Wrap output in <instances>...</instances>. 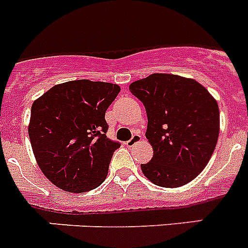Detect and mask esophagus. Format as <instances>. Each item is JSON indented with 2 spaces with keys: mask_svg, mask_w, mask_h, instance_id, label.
<instances>
[{
  "mask_svg": "<svg viewBox=\"0 0 248 248\" xmlns=\"http://www.w3.org/2000/svg\"><path fill=\"white\" fill-rule=\"evenodd\" d=\"M140 141H141V135L138 134V133H135V134L133 135V137H131V139L126 141V146L131 148V146H134L135 144L140 143Z\"/></svg>",
  "mask_w": 248,
  "mask_h": 248,
  "instance_id": "1",
  "label": "esophagus"
}]
</instances>
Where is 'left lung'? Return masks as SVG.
Segmentation results:
<instances>
[{
    "mask_svg": "<svg viewBox=\"0 0 248 248\" xmlns=\"http://www.w3.org/2000/svg\"><path fill=\"white\" fill-rule=\"evenodd\" d=\"M148 117L146 138L153 159L141 164L148 180L161 187H180L198 176L211 159L220 110L209 91L192 78L154 73L129 85Z\"/></svg>",
    "mask_w": 248,
    "mask_h": 248,
    "instance_id": "obj_1",
    "label": "left lung"
}]
</instances>
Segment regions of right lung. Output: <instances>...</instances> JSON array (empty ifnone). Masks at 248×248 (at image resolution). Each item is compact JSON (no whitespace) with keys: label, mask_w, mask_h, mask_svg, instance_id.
<instances>
[{"label":"right lung","mask_w":248,"mask_h":248,"mask_svg":"<svg viewBox=\"0 0 248 248\" xmlns=\"http://www.w3.org/2000/svg\"><path fill=\"white\" fill-rule=\"evenodd\" d=\"M119 92L118 84L78 79L54 85L33 102L31 145L39 169L57 187L87 192L105 180L119 144L105 135L104 117Z\"/></svg>","instance_id":"obj_1"}]
</instances>
